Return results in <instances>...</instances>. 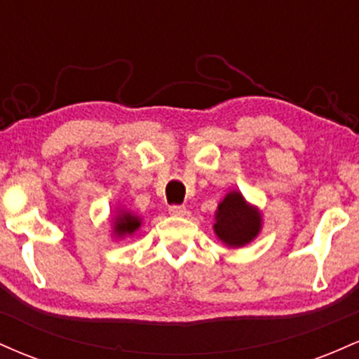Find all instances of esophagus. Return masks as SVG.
I'll return each instance as SVG.
<instances>
[{
    "instance_id": "34e87169",
    "label": "esophagus",
    "mask_w": 359,
    "mask_h": 359,
    "mask_svg": "<svg viewBox=\"0 0 359 359\" xmlns=\"http://www.w3.org/2000/svg\"><path fill=\"white\" fill-rule=\"evenodd\" d=\"M168 212L174 214V216H185V212H187V209H185V205L172 204V205H168Z\"/></svg>"
}]
</instances>
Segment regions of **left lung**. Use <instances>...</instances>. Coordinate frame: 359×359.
Returning <instances> with one entry per match:
<instances>
[{
	"mask_svg": "<svg viewBox=\"0 0 359 359\" xmlns=\"http://www.w3.org/2000/svg\"><path fill=\"white\" fill-rule=\"evenodd\" d=\"M259 222L257 209L250 208L240 192H231L217 205L214 231L226 245L243 246L257 236Z\"/></svg>",
	"mask_w": 359,
	"mask_h": 359,
	"instance_id": "1",
	"label": "left lung"
}]
</instances>
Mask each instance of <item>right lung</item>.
I'll return each mask as SVG.
<instances>
[{"instance_id": "add662e5", "label": "right lung", "mask_w": 359, "mask_h": 359, "mask_svg": "<svg viewBox=\"0 0 359 359\" xmlns=\"http://www.w3.org/2000/svg\"><path fill=\"white\" fill-rule=\"evenodd\" d=\"M114 224H116L114 226V229H116L118 236H125V234H131V233L137 231L142 222H140L138 217L131 216V214H128V212H123V214H119Z\"/></svg>"}]
</instances>
